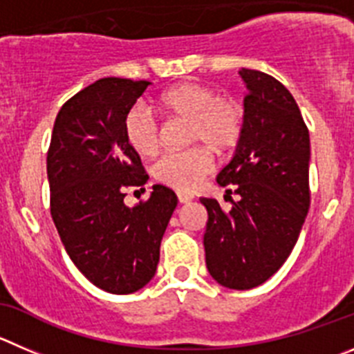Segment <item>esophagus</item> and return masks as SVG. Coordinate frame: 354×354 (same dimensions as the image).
<instances>
[{"mask_svg": "<svg viewBox=\"0 0 354 354\" xmlns=\"http://www.w3.org/2000/svg\"><path fill=\"white\" fill-rule=\"evenodd\" d=\"M194 197L192 196H188V194H178V201H180L181 204H187V203H190V201H192Z\"/></svg>", "mask_w": 354, "mask_h": 354, "instance_id": "1", "label": "esophagus"}]
</instances>
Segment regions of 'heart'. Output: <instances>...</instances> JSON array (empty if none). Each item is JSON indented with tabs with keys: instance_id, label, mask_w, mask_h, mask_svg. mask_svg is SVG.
<instances>
[{
	"instance_id": "heart-1",
	"label": "heart",
	"mask_w": 354,
	"mask_h": 354,
	"mask_svg": "<svg viewBox=\"0 0 354 354\" xmlns=\"http://www.w3.org/2000/svg\"><path fill=\"white\" fill-rule=\"evenodd\" d=\"M158 106L167 115L190 122V141L204 143L214 151L230 150L243 134V108L232 99L220 97V92L209 85H176L158 97ZM124 134L129 147L141 157H151L160 147L158 122L143 104L132 106L125 115ZM211 169L213 160L206 148H194L158 158L153 178L178 192H194Z\"/></svg>"
}]
</instances>
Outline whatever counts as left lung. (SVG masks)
I'll return each instance as SVG.
<instances>
[{
    "instance_id": "8db88e82",
    "label": "left lung",
    "mask_w": 354,
    "mask_h": 354,
    "mask_svg": "<svg viewBox=\"0 0 354 354\" xmlns=\"http://www.w3.org/2000/svg\"><path fill=\"white\" fill-rule=\"evenodd\" d=\"M248 88L243 134L216 176L234 185L237 201L223 211L201 197L207 211L206 267L218 285L250 290L286 262L309 211L311 143L288 88L257 69L239 71ZM230 197L232 190H225Z\"/></svg>"
}]
</instances>
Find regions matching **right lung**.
Wrapping results in <instances>:
<instances>
[{
    "label": "right lung",
    "mask_w": 354,
    "mask_h": 354,
    "mask_svg": "<svg viewBox=\"0 0 354 354\" xmlns=\"http://www.w3.org/2000/svg\"><path fill=\"white\" fill-rule=\"evenodd\" d=\"M148 85L110 77L73 95L57 113L47 155L50 213L66 253L92 285L115 295L151 281L178 204L164 185L151 187L147 203H124L125 188L148 180L124 134L125 115Z\"/></svg>",
    "instance_id": "add662e5"
}]
</instances>
